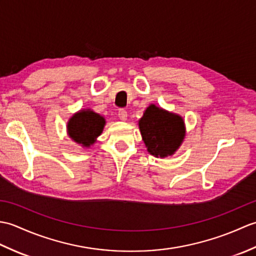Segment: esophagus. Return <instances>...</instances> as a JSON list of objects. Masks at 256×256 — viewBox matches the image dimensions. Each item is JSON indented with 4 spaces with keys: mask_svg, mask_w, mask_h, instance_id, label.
<instances>
[{
    "mask_svg": "<svg viewBox=\"0 0 256 256\" xmlns=\"http://www.w3.org/2000/svg\"><path fill=\"white\" fill-rule=\"evenodd\" d=\"M118 118L122 120V121H125V120H126V118H128V112H126V110H125V108H118Z\"/></svg>",
    "mask_w": 256,
    "mask_h": 256,
    "instance_id": "34e87169",
    "label": "esophagus"
}]
</instances>
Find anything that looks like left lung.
<instances>
[{
  "label": "left lung",
  "mask_w": 256,
  "mask_h": 256,
  "mask_svg": "<svg viewBox=\"0 0 256 256\" xmlns=\"http://www.w3.org/2000/svg\"><path fill=\"white\" fill-rule=\"evenodd\" d=\"M138 125L148 150L156 157L175 153L184 136L182 118L155 106L146 108Z\"/></svg>",
  "instance_id": "left-lung-1"
}]
</instances>
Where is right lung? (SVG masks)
I'll list each match as a JSON object with an SVG mask.
<instances>
[{
  "label": "right lung",
  "instance_id": "right-lung-1",
  "mask_svg": "<svg viewBox=\"0 0 256 256\" xmlns=\"http://www.w3.org/2000/svg\"><path fill=\"white\" fill-rule=\"evenodd\" d=\"M106 121L99 114L90 110H84L70 118L68 133L74 142L88 148L96 142V138L103 131Z\"/></svg>",
  "mask_w": 256,
  "mask_h": 256
}]
</instances>
